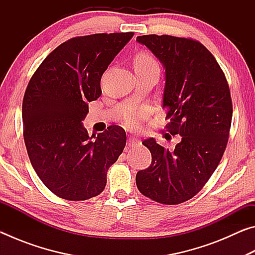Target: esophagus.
Returning a JSON list of instances; mask_svg holds the SVG:
<instances>
[{
    "label": "esophagus",
    "mask_w": 255,
    "mask_h": 255,
    "mask_svg": "<svg viewBox=\"0 0 255 255\" xmlns=\"http://www.w3.org/2000/svg\"><path fill=\"white\" fill-rule=\"evenodd\" d=\"M138 144H139V140L136 139V138L130 137L128 139V146H129V147H136Z\"/></svg>",
    "instance_id": "1"
}]
</instances>
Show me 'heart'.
<instances>
[{"instance_id": "heart-1", "label": "heart", "mask_w": 255, "mask_h": 255, "mask_svg": "<svg viewBox=\"0 0 255 255\" xmlns=\"http://www.w3.org/2000/svg\"><path fill=\"white\" fill-rule=\"evenodd\" d=\"M133 67H135V70L158 68V64L152 54L147 53V51H140L133 58ZM126 122L128 126L135 127L138 125V119L136 117H128Z\"/></svg>"}]
</instances>
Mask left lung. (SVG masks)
<instances>
[{
  "instance_id": "8db88e82",
  "label": "left lung",
  "mask_w": 255,
  "mask_h": 255,
  "mask_svg": "<svg viewBox=\"0 0 255 255\" xmlns=\"http://www.w3.org/2000/svg\"><path fill=\"white\" fill-rule=\"evenodd\" d=\"M136 40L165 68L163 108L170 120L165 128L181 136L172 152L154 138L143 141L152 163L137 172L136 184L159 204H182L200 191L225 152L233 116L230 86L217 60L199 41L169 34Z\"/></svg>"
}]
</instances>
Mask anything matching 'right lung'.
Masks as SVG:
<instances>
[{"label": "right lung", "mask_w": 255, "mask_h": 255, "mask_svg": "<svg viewBox=\"0 0 255 255\" xmlns=\"http://www.w3.org/2000/svg\"><path fill=\"white\" fill-rule=\"evenodd\" d=\"M133 32L94 33L63 42L44 59L25 90L23 137L31 165L51 192L72 201L103 191L107 172L126 146L110 126L89 136L82 122L101 96V76Z\"/></svg>", "instance_id": "1"}]
</instances>
